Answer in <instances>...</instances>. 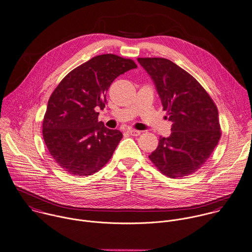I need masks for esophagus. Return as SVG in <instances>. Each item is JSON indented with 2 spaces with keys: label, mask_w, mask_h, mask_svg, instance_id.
<instances>
[{
  "label": "esophagus",
  "mask_w": 252,
  "mask_h": 252,
  "mask_svg": "<svg viewBox=\"0 0 252 252\" xmlns=\"http://www.w3.org/2000/svg\"><path fill=\"white\" fill-rule=\"evenodd\" d=\"M127 132H128L130 135H132V136H137V135L140 134V131H139V130H135V129H128Z\"/></svg>",
  "instance_id": "34e87169"
}]
</instances>
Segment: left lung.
<instances>
[{"mask_svg":"<svg viewBox=\"0 0 252 252\" xmlns=\"http://www.w3.org/2000/svg\"><path fill=\"white\" fill-rule=\"evenodd\" d=\"M151 76L163 110L172 122L169 137H160L149 158L172 179L189 176L205 164L221 137L218 109L200 83L164 58H138Z\"/></svg>","mask_w":252,"mask_h":252,"instance_id":"8db88e82","label":"left lung"}]
</instances>
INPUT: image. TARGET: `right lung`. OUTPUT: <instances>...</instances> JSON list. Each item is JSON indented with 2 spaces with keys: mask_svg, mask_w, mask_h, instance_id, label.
I'll list each match as a JSON object with an SVG mask.
<instances>
[{
  "mask_svg": "<svg viewBox=\"0 0 252 252\" xmlns=\"http://www.w3.org/2000/svg\"><path fill=\"white\" fill-rule=\"evenodd\" d=\"M130 59L99 55L67 73L52 93L43 120V138L55 162L74 176H91L113 156L123 133L98 122L112 82L136 68Z\"/></svg>",
  "mask_w": 252,
  "mask_h": 252,
  "instance_id": "add662e5",
  "label": "right lung"
}]
</instances>
